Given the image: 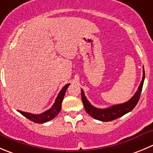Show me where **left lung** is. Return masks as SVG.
Instances as JSON below:
<instances>
[{
	"mask_svg": "<svg viewBox=\"0 0 153 153\" xmlns=\"http://www.w3.org/2000/svg\"><path fill=\"white\" fill-rule=\"evenodd\" d=\"M145 78V72L144 69L143 67V78L142 81L139 85L137 91L134 93V96L130 99L128 102H124L123 104H119V105H115L113 106L109 107V108H96L90 103L84 95V90H81V99L84 104V107L85 111H87V114L93 117L94 119L98 120L103 121V122H108V121L114 120L120 117L123 116L127 113L130 112L133 108L136 106V105L138 102L139 99H140V93H141L142 88H143V81Z\"/></svg>",
	"mask_w": 153,
	"mask_h": 153,
	"instance_id": "obj_1",
	"label": "left lung"
}]
</instances>
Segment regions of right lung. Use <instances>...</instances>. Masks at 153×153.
Returning a JSON list of instances; mask_svg holds the SVG:
<instances>
[{
  "label": "right lung",
  "mask_w": 153,
  "mask_h": 153,
  "mask_svg": "<svg viewBox=\"0 0 153 153\" xmlns=\"http://www.w3.org/2000/svg\"><path fill=\"white\" fill-rule=\"evenodd\" d=\"M69 85H70V84H67L62 88V90H60V93L57 95V98H56L54 105L50 109L47 110L45 112L39 114H33L30 113L19 111V110H18V111L20 114H22L23 116H25V117L27 118L28 120L36 123H44L51 120L54 117H56V116H57L60 113L62 107V102H63V99L64 98L66 90Z\"/></svg>",
  "instance_id": "1"
}]
</instances>
